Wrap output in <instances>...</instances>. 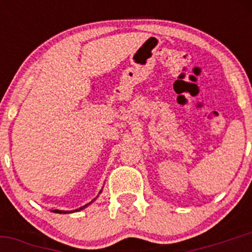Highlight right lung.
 <instances>
[{"label": "right lung", "instance_id": "add662e5", "mask_svg": "<svg viewBox=\"0 0 252 252\" xmlns=\"http://www.w3.org/2000/svg\"><path fill=\"white\" fill-rule=\"evenodd\" d=\"M101 191H102V190H101ZM101 191L98 192V194H101ZM98 196V195H97ZM97 199V197H95V199L93 200V201L91 202H89V204H86V205H84V206H81V207H79V208H77V210H73V211H62V210H52V212H56V213H72V212H78V211H80V210H84V208H86L88 207L89 205H91L93 204L94 201H95V200Z\"/></svg>", "mask_w": 252, "mask_h": 252}]
</instances>
